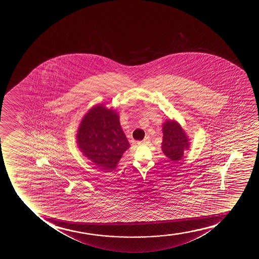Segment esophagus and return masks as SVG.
I'll list each match as a JSON object with an SVG mask.
<instances>
[{"label":"esophagus","mask_w":259,"mask_h":259,"mask_svg":"<svg viewBox=\"0 0 259 259\" xmlns=\"http://www.w3.org/2000/svg\"><path fill=\"white\" fill-rule=\"evenodd\" d=\"M148 142H149V138H148V137H146L143 141H142V142H137V144H139V145H142V144H145V143H148Z\"/></svg>","instance_id":"1"}]
</instances>
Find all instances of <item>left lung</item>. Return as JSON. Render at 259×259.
Wrapping results in <instances>:
<instances>
[{
	"label": "left lung",
	"mask_w": 259,
	"mask_h": 259,
	"mask_svg": "<svg viewBox=\"0 0 259 259\" xmlns=\"http://www.w3.org/2000/svg\"><path fill=\"white\" fill-rule=\"evenodd\" d=\"M163 154L171 161H180L186 150L189 149V140L181 124L170 119L163 124Z\"/></svg>",
	"instance_id": "1"
}]
</instances>
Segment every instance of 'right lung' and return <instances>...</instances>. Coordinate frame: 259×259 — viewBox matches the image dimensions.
<instances>
[{"label": "right lung", "mask_w": 259, "mask_h": 259, "mask_svg": "<svg viewBox=\"0 0 259 259\" xmlns=\"http://www.w3.org/2000/svg\"><path fill=\"white\" fill-rule=\"evenodd\" d=\"M77 143L84 156L108 171L116 168L130 147L121 128L118 114L103 104L91 108L82 118Z\"/></svg>", "instance_id": "1"}]
</instances>
